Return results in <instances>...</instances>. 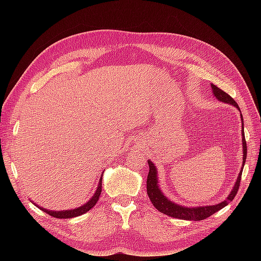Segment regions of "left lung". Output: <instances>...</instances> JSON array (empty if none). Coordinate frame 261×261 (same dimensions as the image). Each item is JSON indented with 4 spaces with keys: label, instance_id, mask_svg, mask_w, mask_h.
<instances>
[{
    "label": "left lung",
    "instance_id": "1",
    "mask_svg": "<svg viewBox=\"0 0 261 261\" xmlns=\"http://www.w3.org/2000/svg\"><path fill=\"white\" fill-rule=\"evenodd\" d=\"M211 89H212L213 96H215L219 101L224 102V103H227V105H231L240 111V108H239L238 103H236L234 99L228 96L226 92L221 90L216 85H213V84H211ZM241 120H242V127H244V120H243L242 113H241ZM242 140H243V143H242V145H243V165H242V170L239 173L238 179H236L232 191L226 197V199L217 203V204H211V206L185 207V206H181V204L175 203L174 201L170 200L167 196H164V194L161 191L155 165L153 164V162L151 160H148L149 173H148V177H147V194L149 196L150 200H151L152 204L154 206V208L159 210L160 212L164 213V215H167L172 218H175V219L189 220V221H200L203 219H207L208 217L212 216L213 213H216L219 210L224 208L225 206H227V203H230L234 199L235 195L238 194L243 168H244L245 161H246L247 146H246V140H245L244 130H242Z\"/></svg>",
    "mask_w": 261,
    "mask_h": 261
}]
</instances>
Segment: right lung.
<instances>
[{
  "label": "right lung",
  "mask_w": 261,
  "mask_h": 261,
  "mask_svg": "<svg viewBox=\"0 0 261 261\" xmlns=\"http://www.w3.org/2000/svg\"><path fill=\"white\" fill-rule=\"evenodd\" d=\"M101 191H102V175L100 176V179H99V183H98V187L96 189V192H94V194L92 195L91 198L87 201L85 204H83V206L78 207V208H75V209H69V210H61V211H58V210H49V209H45L43 207H40L38 206V204H36L35 202H33L35 206H37L39 209L42 210L43 212L48 213L49 216L51 217H54V218H58V219H70V218H75V217H80L82 215H84V213H86L87 211H89L94 204L97 203L99 197H100V194H101Z\"/></svg>",
  "instance_id": "right-lung-1"
}]
</instances>
